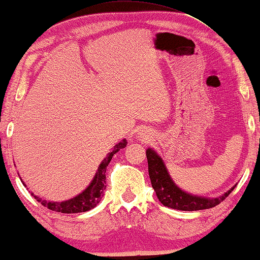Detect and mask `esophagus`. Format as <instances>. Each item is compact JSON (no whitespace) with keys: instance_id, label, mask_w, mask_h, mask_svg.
Here are the masks:
<instances>
[{"instance_id":"1","label":"esophagus","mask_w":260,"mask_h":260,"mask_svg":"<svg viewBox=\"0 0 260 260\" xmlns=\"http://www.w3.org/2000/svg\"><path fill=\"white\" fill-rule=\"evenodd\" d=\"M138 138L142 141H147V140L149 141L150 140V135H148L146 129H140L138 132Z\"/></svg>"}]
</instances>
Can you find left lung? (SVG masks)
Wrapping results in <instances>:
<instances>
[{
	"instance_id": "1",
	"label": "left lung",
	"mask_w": 260,
	"mask_h": 260,
	"mask_svg": "<svg viewBox=\"0 0 260 260\" xmlns=\"http://www.w3.org/2000/svg\"><path fill=\"white\" fill-rule=\"evenodd\" d=\"M148 171L151 180V186L160 203L167 208L181 211H199L211 209L226 199L233 191L235 186L226 191L223 195L208 199L203 196H195L180 189L167 172V169L161 158L153 149H147Z\"/></svg>"
}]
</instances>
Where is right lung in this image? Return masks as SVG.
Returning a JSON list of instances; mask_svg holds the SVG:
<instances>
[{
    "label": "right lung",
    "instance_id": "add662e5",
    "mask_svg": "<svg viewBox=\"0 0 260 260\" xmlns=\"http://www.w3.org/2000/svg\"><path fill=\"white\" fill-rule=\"evenodd\" d=\"M126 144H127V141L126 139H124L113 147L112 151L109 152L107 157L103 159V161L100 164L98 172H96L94 179L91 180L89 186H88L81 193H79V195H77L76 197H73V199L64 201V202H48L40 199V197L37 195H34L33 192L30 193H32V196L39 202V203H41L43 206H46V208H48L49 210L56 211V212L79 213V212H86V211L94 209L95 206L100 203L101 200H102V197L104 195V190L105 188H107V186H105V183H107V181H105V179H107V177H105L107 166L109 165V162L111 161L114 153L119 151L120 149L125 148ZM21 182H23V184L25 186L24 181Z\"/></svg>",
    "mask_w": 260,
    "mask_h": 260
}]
</instances>
